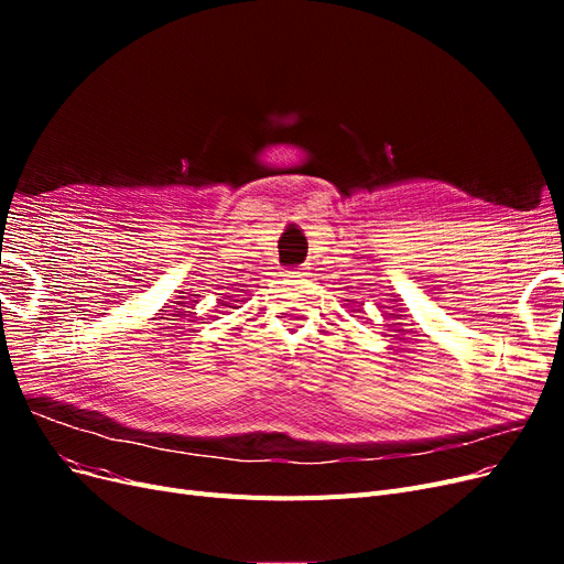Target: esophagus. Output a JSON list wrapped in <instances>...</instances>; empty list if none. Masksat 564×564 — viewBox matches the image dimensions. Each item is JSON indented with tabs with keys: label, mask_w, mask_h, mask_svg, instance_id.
Returning a JSON list of instances; mask_svg holds the SVG:
<instances>
[{
	"label": "esophagus",
	"mask_w": 564,
	"mask_h": 564,
	"mask_svg": "<svg viewBox=\"0 0 564 564\" xmlns=\"http://www.w3.org/2000/svg\"><path fill=\"white\" fill-rule=\"evenodd\" d=\"M305 270H308L305 265H303V268H296V270L292 272V275H296V278H305V275H308V272H305Z\"/></svg>",
	"instance_id": "34e87169"
}]
</instances>
